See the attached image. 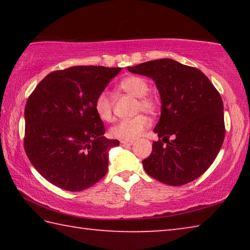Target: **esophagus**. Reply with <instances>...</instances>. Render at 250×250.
I'll list each match as a JSON object with an SVG mask.
<instances>
[{
  "label": "esophagus",
  "instance_id": "34e87169",
  "mask_svg": "<svg viewBox=\"0 0 250 250\" xmlns=\"http://www.w3.org/2000/svg\"><path fill=\"white\" fill-rule=\"evenodd\" d=\"M120 145L126 146H132L133 145V141H125V140H121L120 141Z\"/></svg>",
  "mask_w": 250,
  "mask_h": 250
}]
</instances>
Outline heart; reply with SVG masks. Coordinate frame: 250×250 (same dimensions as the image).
I'll use <instances>...</instances> for the list:
<instances>
[{"instance_id":"b5f03b06","label":"heart","mask_w":250,"mask_h":250,"mask_svg":"<svg viewBox=\"0 0 250 250\" xmlns=\"http://www.w3.org/2000/svg\"><path fill=\"white\" fill-rule=\"evenodd\" d=\"M120 90L139 98L138 110H145L146 112H154L156 109V100L147 95L149 83L146 79L140 76H128L118 83ZM94 109L101 120L111 121L113 118V101L107 91H101L96 97ZM151 121L146 115H138L131 119L121 120L110 129L112 138L125 141H132L138 139L149 128Z\"/></svg>"}]
</instances>
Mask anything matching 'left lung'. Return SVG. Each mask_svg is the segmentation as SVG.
Wrapping results in <instances>:
<instances>
[{"mask_svg":"<svg viewBox=\"0 0 250 250\" xmlns=\"http://www.w3.org/2000/svg\"><path fill=\"white\" fill-rule=\"evenodd\" d=\"M128 70L153 79L162 104L154 128L162 140L153 142L150 156L142 161L146 172L173 186L200 177L216 159L225 138L224 105L216 88L200 69L168 58Z\"/></svg>","mask_w":250,"mask_h":250,"instance_id":"1","label":"left lung"}]
</instances>
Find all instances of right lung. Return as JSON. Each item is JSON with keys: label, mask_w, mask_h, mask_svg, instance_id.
<instances>
[{"label": "right lung", "mask_w": 250, "mask_h": 250, "mask_svg": "<svg viewBox=\"0 0 250 250\" xmlns=\"http://www.w3.org/2000/svg\"><path fill=\"white\" fill-rule=\"evenodd\" d=\"M121 68L74 66L48 74L25 107L24 149L50 183L70 192L94 185L108 171V152L119 146L104 137L96 97Z\"/></svg>", "instance_id": "1"}]
</instances>
